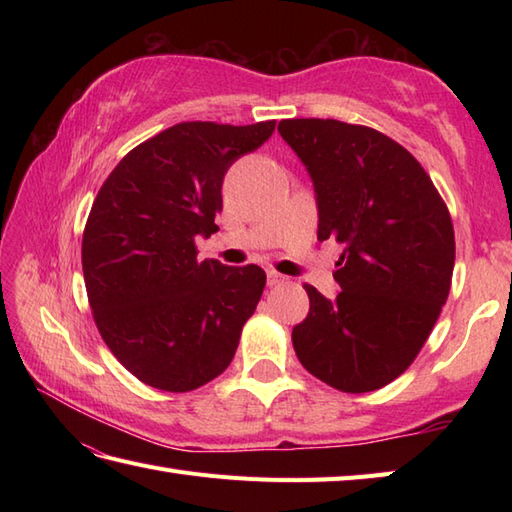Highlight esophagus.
I'll use <instances>...</instances> for the list:
<instances>
[{"mask_svg": "<svg viewBox=\"0 0 512 512\" xmlns=\"http://www.w3.org/2000/svg\"><path fill=\"white\" fill-rule=\"evenodd\" d=\"M266 277H268V286H279V284H284V281H286V277L279 275L277 270H273V268L268 270Z\"/></svg>", "mask_w": 512, "mask_h": 512, "instance_id": "34e87169", "label": "esophagus"}]
</instances>
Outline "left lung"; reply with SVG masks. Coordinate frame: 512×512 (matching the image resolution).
Wrapping results in <instances>:
<instances>
[{"instance_id": "left-lung-1", "label": "left lung", "mask_w": 512, "mask_h": 512, "mask_svg": "<svg viewBox=\"0 0 512 512\" xmlns=\"http://www.w3.org/2000/svg\"><path fill=\"white\" fill-rule=\"evenodd\" d=\"M279 134L306 165L317 237L343 244L334 301L306 284L292 330L301 365L345 394L389 385L413 363L451 290L455 235L427 171L396 140L334 118H288Z\"/></svg>"}]
</instances>
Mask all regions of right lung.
<instances>
[{"label": "right lung", "instance_id": "add662e5", "mask_svg": "<svg viewBox=\"0 0 512 512\" xmlns=\"http://www.w3.org/2000/svg\"><path fill=\"white\" fill-rule=\"evenodd\" d=\"M273 132L275 121L178 123L129 151L96 195L81 246L94 323L149 387L182 394L233 361L266 273L200 262L195 237L217 231L228 167Z\"/></svg>", "mask_w": 512, "mask_h": 512}]
</instances>
